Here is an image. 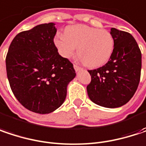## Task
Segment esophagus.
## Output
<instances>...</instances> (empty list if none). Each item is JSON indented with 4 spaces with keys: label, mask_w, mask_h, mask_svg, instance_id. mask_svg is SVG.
<instances>
[{
    "label": "esophagus",
    "mask_w": 146,
    "mask_h": 146,
    "mask_svg": "<svg viewBox=\"0 0 146 146\" xmlns=\"http://www.w3.org/2000/svg\"><path fill=\"white\" fill-rule=\"evenodd\" d=\"M73 68H74L75 71H79V70H81V69H82V68H81V67H79V66H78L77 64H74V65H73Z\"/></svg>",
    "instance_id": "1"
}]
</instances>
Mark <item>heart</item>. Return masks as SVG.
Returning <instances> with one entry per match:
<instances>
[{"label":"heart","mask_w":146,"mask_h":146,"mask_svg":"<svg viewBox=\"0 0 146 146\" xmlns=\"http://www.w3.org/2000/svg\"><path fill=\"white\" fill-rule=\"evenodd\" d=\"M54 44L65 58H70L78 47V55L83 63L89 68H97L110 59L114 42L112 35L106 30L74 25L68 27L65 34H57Z\"/></svg>","instance_id":"heart-1"}]
</instances>
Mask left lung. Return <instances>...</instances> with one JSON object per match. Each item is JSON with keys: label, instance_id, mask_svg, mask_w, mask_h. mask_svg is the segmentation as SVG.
<instances>
[{"label": "left lung", "instance_id": "8db88e82", "mask_svg": "<svg viewBox=\"0 0 146 146\" xmlns=\"http://www.w3.org/2000/svg\"><path fill=\"white\" fill-rule=\"evenodd\" d=\"M113 50L103 67L88 70L91 82L88 95L94 104L105 108H118L134 96L140 79L141 52L129 33L111 28Z\"/></svg>", "mask_w": 146, "mask_h": 146}]
</instances>
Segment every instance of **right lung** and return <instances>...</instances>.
I'll list each match as a JSON object with an SVG mask.
<instances>
[{"label": "right lung", "mask_w": 146, "mask_h": 146, "mask_svg": "<svg viewBox=\"0 0 146 146\" xmlns=\"http://www.w3.org/2000/svg\"><path fill=\"white\" fill-rule=\"evenodd\" d=\"M52 22L21 32L12 40L6 58L8 81L26 109L49 113L62 104L67 87L76 76L73 63L60 56Z\"/></svg>", "instance_id": "add662e5"}]
</instances>
